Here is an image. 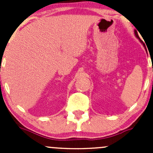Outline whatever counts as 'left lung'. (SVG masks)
<instances>
[{
  "mask_svg": "<svg viewBox=\"0 0 153 153\" xmlns=\"http://www.w3.org/2000/svg\"><path fill=\"white\" fill-rule=\"evenodd\" d=\"M135 36H136V37H137V38H138V39H139V40H140V41H141V43H143V42H142V41H141V39H140L139 36H138V32H137V31H136V30H135ZM143 46H145V45H144V44H143Z\"/></svg>",
  "mask_w": 153,
  "mask_h": 153,
  "instance_id": "1",
  "label": "left lung"
}]
</instances>
